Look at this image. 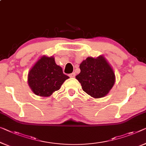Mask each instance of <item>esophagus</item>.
I'll return each mask as SVG.
<instances>
[{"label":"esophagus","instance_id":"esophagus-1","mask_svg":"<svg viewBox=\"0 0 146 146\" xmlns=\"http://www.w3.org/2000/svg\"><path fill=\"white\" fill-rule=\"evenodd\" d=\"M69 77H72V78H73V77H75L76 74H75V73H72L69 74Z\"/></svg>","mask_w":146,"mask_h":146}]
</instances>
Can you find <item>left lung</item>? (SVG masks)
<instances>
[{
	"label": "left lung",
	"mask_w": 146,
	"mask_h": 146,
	"mask_svg": "<svg viewBox=\"0 0 146 146\" xmlns=\"http://www.w3.org/2000/svg\"><path fill=\"white\" fill-rule=\"evenodd\" d=\"M80 72L76 76L86 94L94 98L107 95L113 86L115 75L113 68L103 56L88 57L80 64Z\"/></svg>",
	"instance_id": "left-lung-1"
}]
</instances>
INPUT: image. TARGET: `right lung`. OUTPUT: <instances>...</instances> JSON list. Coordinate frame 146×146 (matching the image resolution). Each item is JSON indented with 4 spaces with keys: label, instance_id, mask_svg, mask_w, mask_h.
Instances as JSON below:
<instances>
[{
    "label": "right lung",
    "instance_id": "obj_1",
    "mask_svg": "<svg viewBox=\"0 0 146 146\" xmlns=\"http://www.w3.org/2000/svg\"><path fill=\"white\" fill-rule=\"evenodd\" d=\"M69 78L56 64L53 56H42L28 73L27 82L35 94L48 97L59 90Z\"/></svg>",
    "mask_w": 146,
    "mask_h": 146
}]
</instances>
